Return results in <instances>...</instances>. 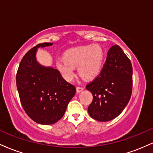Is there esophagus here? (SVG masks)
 I'll return each mask as SVG.
<instances>
[{
    "label": "esophagus",
    "instance_id": "34e87169",
    "mask_svg": "<svg viewBox=\"0 0 153 153\" xmlns=\"http://www.w3.org/2000/svg\"><path fill=\"white\" fill-rule=\"evenodd\" d=\"M83 88H82V87H77L76 88V91H77V93H78V94H79V93H80L82 91H83Z\"/></svg>",
    "mask_w": 153,
    "mask_h": 153
}]
</instances>
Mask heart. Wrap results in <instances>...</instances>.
Here are the masks:
<instances>
[{
	"instance_id": "1",
	"label": "heart",
	"mask_w": 153,
	"mask_h": 153,
	"mask_svg": "<svg viewBox=\"0 0 153 153\" xmlns=\"http://www.w3.org/2000/svg\"><path fill=\"white\" fill-rule=\"evenodd\" d=\"M104 52L99 45H86L68 50L64 58L57 59L56 67L62 78L71 82L76 74L75 67L84 79L92 80L97 78L103 68Z\"/></svg>"
}]
</instances>
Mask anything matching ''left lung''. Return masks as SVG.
I'll return each instance as SVG.
<instances>
[{
	"label": "left lung",
	"mask_w": 153,
	"mask_h": 153,
	"mask_svg": "<svg viewBox=\"0 0 153 153\" xmlns=\"http://www.w3.org/2000/svg\"><path fill=\"white\" fill-rule=\"evenodd\" d=\"M86 89L93 95L88 111L95 120L111 121L124 109L132 90V66L118 45L109 49L101 73Z\"/></svg>",
	"instance_id": "obj_1"
}]
</instances>
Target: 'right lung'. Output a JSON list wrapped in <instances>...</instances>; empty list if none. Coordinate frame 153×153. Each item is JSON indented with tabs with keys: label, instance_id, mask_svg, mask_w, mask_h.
I'll return each mask as SVG.
<instances>
[{
	"label": "right lung",
	"instance_id": "add662e5",
	"mask_svg": "<svg viewBox=\"0 0 153 153\" xmlns=\"http://www.w3.org/2000/svg\"><path fill=\"white\" fill-rule=\"evenodd\" d=\"M42 43L24 56L16 74V86L26 114L43 125L56 123L64 116L76 89L62 78L58 70L40 64L36 59L38 48L52 46Z\"/></svg>",
	"mask_w": 153,
	"mask_h": 153
}]
</instances>
